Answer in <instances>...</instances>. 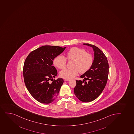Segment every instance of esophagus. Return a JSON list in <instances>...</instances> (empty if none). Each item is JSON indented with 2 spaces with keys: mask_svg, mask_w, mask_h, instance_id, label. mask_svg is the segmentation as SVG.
I'll use <instances>...</instances> for the list:
<instances>
[{
  "mask_svg": "<svg viewBox=\"0 0 134 134\" xmlns=\"http://www.w3.org/2000/svg\"><path fill=\"white\" fill-rule=\"evenodd\" d=\"M64 81H70V79H65Z\"/></svg>",
  "mask_w": 134,
  "mask_h": 134,
  "instance_id": "obj_1",
  "label": "esophagus"
}]
</instances>
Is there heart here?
Listing matches in <instances>:
<instances>
[{
	"instance_id": "heart-1",
	"label": "heart",
	"mask_w": 134,
	"mask_h": 134,
	"mask_svg": "<svg viewBox=\"0 0 134 134\" xmlns=\"http://www.w3.org/2000/svg\"><path fill=\"white\" fill-rule=\"evenodd\" d=\"M68 60H74L71 69H65L60 71V77L66 79L74 78L79 72L84 74L90 69L93 63L92 55L86 53V50L78 47H72L66 54ZM53 64L57 68L62 69L66 65L65 57L62 55L56 57L53 60Z\"/></svg>"
}]
</instances>
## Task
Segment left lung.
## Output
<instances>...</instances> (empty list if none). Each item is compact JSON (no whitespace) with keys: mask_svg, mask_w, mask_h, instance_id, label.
Returning a JSON list of instances; mask_svg holds the SVG:
<instances>
[{"mask_svg":"<svg viewBox=\"0 0 134 134\" xmlns=\"http://www.w3.org/2000/svg\"><path fill=\"white\" fill-rule=\"evenodd\" d=\"M83 44L93 48L94 60L90 69L80 76L84 78L82 81L76 80L74 93L80 101L88 102L96 99L104 90L108 77L109 65L106 56L97 47Z\"/></svg>","mask_w":134,"mask_h":134,"instance_id":"8db88e82","label":"left lung"}]
</instances>
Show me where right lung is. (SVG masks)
I'll use <instances>...</instances> for the list:
<instances>
[{
    "label": "right lung",
    "mask_w": 134,
    "mask_h": 134,
    "mask_svg": "<svg viewBox=\"0 0 134 134\" xmlns=\"http://www.w3.org/2000/svg\"><path fill=\"white\" fill-rule=\"evenodd\" d=\"M65 48L44 45L31 52L26 59L23 69L24 83L31 95L39 102L49 104L57 98L64 80L57 78L49 82L57 75L53 61Z\"/></svg>",
    "instance_id": "obj_1"
}]
</instances>
